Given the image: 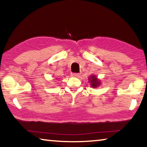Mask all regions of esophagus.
I'll return each instance as SVG.
<instances>
[{
	"label": "esophagus",
	"mask_w": 147,
	"mask_h": 147,
	"mask_svg": "<svg viewBox=\"0 0 147 147\" xmlns=\"http://www.w3.org/2000/svg\"><path fill=\"white\" fill-rule=\"evenodd\" d=\"M71 76H73V77H77V76H79V74L73 73H71Z\"/></svg>",
	"instance_id": "obj_1"
}]
</instances>
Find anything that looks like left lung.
<instances>
[{
	"label": "left lung",
	"mask_w": 147,
	"mask_h": 147,
	"mask_svg": "<svg viewBox=\"0 0 147 147\" xmlns=\"http://www.w3.org/2000/svg\"><path fill=\"white\" fill-rule=\"evenodd\" d=\"M89 81H90L91 86L92 88H97L100 84V82L94 75H91L89 78Z\"/></svg>",
	"instance_id": "8db88e82"
}]
</instances>
